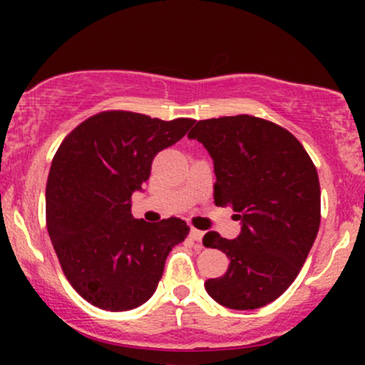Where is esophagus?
Returning <instances> with one entry per match:
<instances>
[{"label":"esophagus","instance_id":"esophagus-1","mask_svg":"<svg viewBox=\"0 0 365 365\" xmlns=\"http://www.w3.org/2000/svg\"><path fill=\"white\" fill-rule=\"evenodd\" d=\"M202 237H204V232H200V230H197V228H190V238H192V240L200 242V240H202Z\"/></svg>","mask_w":365,"mask_h":365}]
</instances>
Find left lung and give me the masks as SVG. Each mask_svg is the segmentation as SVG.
<instances>
[{"label": "left lung", "mask_w": 365, "mask_h": 365, "mask_svg": "<svg viewBox=\"0 0 365 365\" xmlns=\"http://www.w3.org/2000/svg\"><path fill=\"white\" fill-rule=\"evenodd\" d=\"M215 163V204L232 206L242 232H207L204 247L230 259L204 283L217 304L252 311L273 302L297 278L321 223L316 166L288 130L249 115L200 120L188 133Z\"/></svg>", "instance_id": "1"}]
</instances>
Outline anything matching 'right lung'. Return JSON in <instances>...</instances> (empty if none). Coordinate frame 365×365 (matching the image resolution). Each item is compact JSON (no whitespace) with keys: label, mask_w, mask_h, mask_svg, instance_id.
<instances>
[{"label":"right lung","mask_w":365,"mask_h":365,"mask_svg":"<svg viewBox=\"0 0 365 365\" xmlns=\"http://www.w3.org/2000/svg\"><path fill=\"white\" fill-rule=\"evenodd\" d=\"M194 120L165 121L103 111L70 132L54 154L46 185V225L75 292L104 311H130L153 297L170 250L190 232L180 217L148 223L132 216L159 150Z\"/></svg>","instance_id":"add662e5"}]
</instances>
